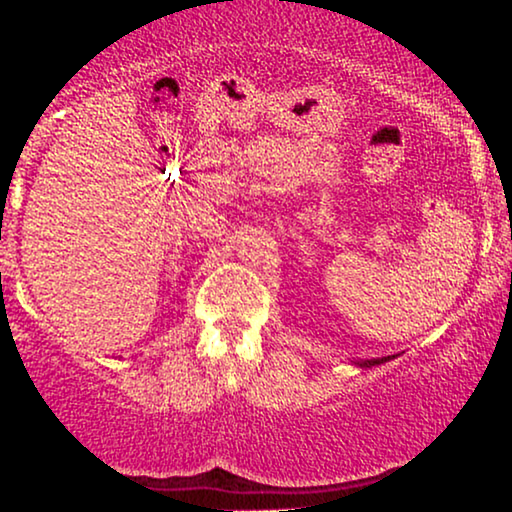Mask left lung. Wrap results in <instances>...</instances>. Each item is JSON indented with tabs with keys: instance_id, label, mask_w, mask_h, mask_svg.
<instances>
[{
	"instance_id": "left-lung-1",
	"label": "left lung",
	"mask_w": 512,
	"mask_h": 512,
	"mask_svg": "<svg viewBox=\"0 0 512 512\" xmlns=\"http://www.w3.org/2000/svg\"><path fill=\"white\" fill-rule=\"evenodd\" d=\"M390 358H395V356H383V358H366V361H351V363H354V366H358V368H373V366H380V363L390 361Z\"/></svg>"
}]
</instances>
